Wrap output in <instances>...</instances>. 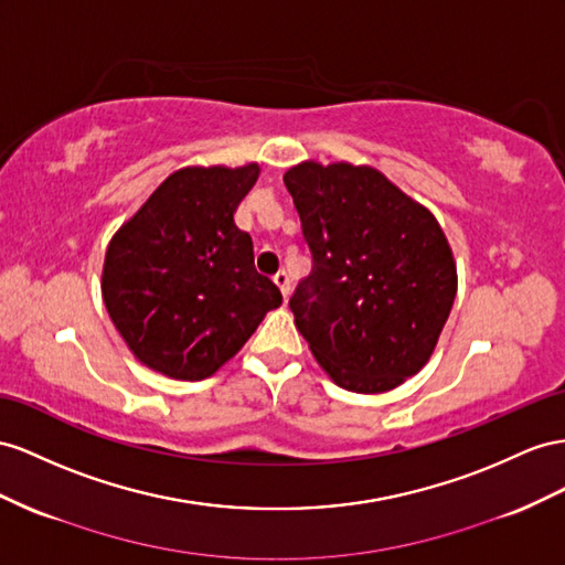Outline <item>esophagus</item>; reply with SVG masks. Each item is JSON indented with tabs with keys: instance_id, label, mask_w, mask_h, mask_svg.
I'll list each match as a JSON object with an SVG mask.
<instances>
[{
	"instance_id": "1",
	"label": "esophagus",
	"mask_w": 565,
	"mask_h": 565,
	"mask_svg": "<svg viewBox=\"0 0 565 565\" xmlns=\"http://www.w3.org/2000/svg\"><path fill=\"white\" fill-rule=\"evenodd\" d=\"M274 284L279 286V291L284 298H288V294H291V277H288L286 271H277L274 274Z\"/></svg>"
}]
</instances>
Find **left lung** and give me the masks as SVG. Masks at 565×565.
I'll return each mask as SVG.
<instances>
[{
    "label": "left lung",
    "instance_id": "left-lung-1",
    "mask_svg": "<svg viewBox=\"0 0 565 565\" xmlns=\"http://www.w3.org/2000/svg\"><path fill=\"white\" fill-rule=\"evenodd\" d=\"M284 183L312 255L288 300L298 331L341 388L388 392L427 363L454 308L441 226L370 167L302 162Z\"/></svg>",
    "mask_w": 565,
    "mask_h": 565
}]
</instances>
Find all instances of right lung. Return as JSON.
Here are the masks:
<instances>
[{"label":"right lung","mask_w":565,"mask_h":565,"mask_svg":"<svg viewBox=\"0 0 565 565\" xmlns=\"http://www.w3.org/2000/svg\"><path fill=\"white\" fill-rule=\"evenodd\" d=\"M257 173V164L171 173L109 243L107 312L140 363L167 377H210L281 306L255 269L253 238L234 224Z\"/></svg>","instance_id":"1"}]
</instances>
